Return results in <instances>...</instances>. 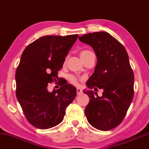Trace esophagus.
<instances>
[{"label":"esophagus","mask_w":149,"mask_h":149,"mask_svg":"<svg viewBox=\"0 0 149 149\" xmlns=\"http://www.w3.org/2000/svg\"><path fill=\"white\" fill-rule=\"evenodd\" d=\"M82 91L80 90V89L77 88V95H81L82 94Z\"/></svg>","instance_id":"obj_1"}]
</instances>
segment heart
Instances as JSON below:
<instances>
[{
    "instance_id": "obj_1",
    "label": "heart",
    "mask_w": 149,
    "mask_h": 149,
    "mask_svg": "<svg viewBox=\"0 0 149 149\" xmlns=\"http://www.w3.org/2000/svg\"><path fill=\"white\" fill-rule=\"evenodd\" d=\"M92 53L90 52V51L89 50H84V51H82V52L80 53V56L81 57L82 60H84V59L86 58V56L89 54V53ZM69 80L72 83V84H74V85H77L78 84V79L75 76H74V75H70V77H69Z\"/></svg>"
}]
</instances>
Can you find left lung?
I'll return each mask as SVG.
<instances>
[{
	"label": "left lung",
	"instance_id": "obj_1",
	"mask_svg": "<svg viewBox=\"0 0 149 149\" xmlns=\"http://www.w3.org/2000/svg\"><path fill=\"white\" fill-rule=\"evenodd\" d=\"M94 49L97 62L87 86L103 89L102 96L93 91L84 92L90 97L85 109L93 127L108 131L122 123L134 96V76L124 47L106 32H94L79 37Z\"/></svg>",
	"mask_w": 149,
	"mask_h": 149
}]
</instances>
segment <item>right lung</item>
<instances>
[{
    "instance_id": "obj_1",
    "label": "right lung",
    "mask_w": 149,
    "mask_h": 149,
    "mask_svg": "<svg viewBox=\"0 0 149 149\" xmlns=\"http://www.w3.org/2000/svg\"><path fill=\"white\" fill-rule=\"evenodd\" d=\"M77 37H41L23 52L15 74L16 96L26 120L35 127L48 129L61 123L66 108L76 96V88L71 84L52 92L47 86L59 81L58 71Z\"/></svg>"
}]
</instances>
